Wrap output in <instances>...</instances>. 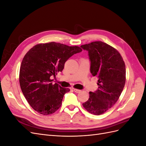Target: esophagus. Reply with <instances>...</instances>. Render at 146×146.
Here are the masks:
<instances>
[{
	"mask_svg": "<svg viewBox=\"0 0 146 146\" xmlns=\"http://www.w3.org/2000/svg\"><path fill=\"white\" fill-rule=\"evenodd\" d=\"M73 90L74 92H76V93H78V92H80L81 91L80 90H77V89H76V88H73Z\"/></svg>",
	"mask_w": 146,
	"mask_h": 146,
	"instance_id": "obj_1",
	"label": "esophagus"
}]
</instances>
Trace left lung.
Returning <instances> with one entry per match:
<instances>
[{"label": "left lung", "mask_w": 146, "mask_h": 146, "mask_svg": "<svg viewBox=\"0 0 146 146\" xmlns=\"http://www.w3.org/2000/svg\"><path fill=\"white\" fill-rule=\"evenodd\" d=\"M81 47L88 52L90 72L98 78V89L90 92V98L82 105L87 111L100 115L116 103L125 83V65L119 52L102 41L92 42Z\"/></svg>", "instance_id": "left-lung-1"}]
</instances>
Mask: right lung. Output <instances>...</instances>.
Segmentation results:
<instances>
[{
    "label": "right lung",
    "mask_w": 146,
    "mask_h": 146,
    "mask_svg": "<svg viewBox=\"0 0 146 146\" xmlns=\"http://www.w3.org/2000/svg\"><path fill=\"white\" fill-rule=\"evenodd\" d=\"M82 51L78 46L51 42L38 44L27 52L22 61L19 83L28 103L43 115L55 113L62 104L69 88L52 84V77L64 69L70 56Z\"/></svg>",
    "instance_id": "right-lung-1"
}]
</instances>
